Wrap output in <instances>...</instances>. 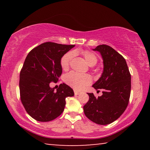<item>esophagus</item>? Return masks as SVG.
Returning a JSON list of instances; mask_svg holds the SVG:
<instances>
[{
  "label": "esophagus",
  "instance_id": "esophagus-1",
  "mask_svg": "<svg viewBox=\"0 0 150 150\" xmlns=\"http://www.w3.org/2000/svg\"><path fill=\"white\" fill-rule=\"evenodd\" d=\"M74 93H75V95H79V94H81V92H80V91L74 90Z\"/></svg>",
  "mask_w": 150,
  "mask_h": 150
}]
</instances>
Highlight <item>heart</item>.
<instances>
[{
  "label": "heart",
  "mask_w": 150,
  "mask_h": 150,
  "mask_svg": "<svg viewBox=\"0 0 150 150\" xmlns=\"http://www.w3.org/2000/svg\"><path fill=\"white\" fill-rule=\"evenodd\" d=\"M82 55L87 64L89 66L95 65L97 62V57L96 55L88 51H84ZM74 56V53L69 52L65 54L61 59V66L63 70H67L69 65ZM65 83L70 87L76 90H82L86 86L90 85L92 82L91 77L87 74H79L75 72H70L65 76Z\"/></svg>",
  "instance_id": "1"
}]
</instances>
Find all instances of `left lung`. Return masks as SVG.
<instances>
[{
  "instance_id": "1",
  "label": "left lung",
  "mask_w": 150,
  "mask_h": 150,
  "mask_svg": "<svg viewBox=\"0 0 150 150\" xmlns=\"http://www.w3.org/2000/svg\"><path fill=\"white\" fill-rule=\"evenodd\" d=\"M93 51L100 54L103 71L93 87L103 89V95L96 98L87 93L89 100L83 106L85 116L100 125L109 124L120 117L128 105L131 91V75L124 58L107 45H100Z\"/></svg>"
}]
</instances>
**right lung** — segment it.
Masks as SVG:
<instances>
[{"label": "right lung", "mask_w": 150, "mask_h": 150, "mask_svg": "<svg viewBox=\"0 0 150 150\" xmlns=\"http://www.w3.org/2000/svg\"><path fill=\"white\" fill-rule=\"evenodd\" d=\"M74 45L45 42L30 51L20 73V99L28 114L40 122H49L64 110L65 98L74 95L63 83L56 91L50 83L56 82L62 73L61 59Z\"/></svg>", "instance_id": "right-lung-1"}]
</instances>
